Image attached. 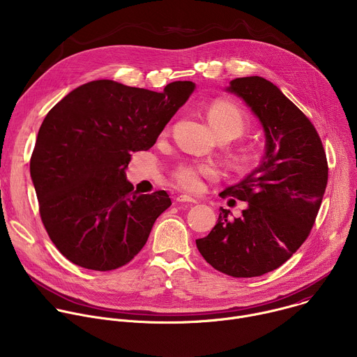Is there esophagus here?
I'll use <instances>...</instances> for the list:
<instances>
[{
	"label": "esophagus",
	"instance_id": "34e87169",
	"mask_svg": "<svg viewBox=\"0 0 357 357\" xmlns=\"http://www.w3.org/2000/svg\"><path fill=\"white\" fill-rule=\"evenodd\" d=\"M176 202L178 203H197L196 199H193V197H190L188 195H178L176 196Z\"/></svg>",
	"mask_w": 357,
	"mask_h": 357
}]
</instances>
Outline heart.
<instances>
[{
  "label": "heart",
  "instance_id": "heart-1",
  "mask_svg": "<svg viewBox=\"0 0 357 357\" xmlns=\"http://www.w3.org/2000/svg\"><path fill=\"white\" fill-rule=\"evenodd\" d=\"M208 119L220 139L226 141L238 138L248 127L245 113L226 100L213 101L208 109ZM256 157V149L251 146H241L237 149L234 160L237 164L247 167L254 162ZM213 176L215 169L208 164H181L172 174L175 183L189 192H200L205 185L203 181Z\"/></svg>",
  "mask_w": 357,
  "mask_h": 357
}]
</instances>
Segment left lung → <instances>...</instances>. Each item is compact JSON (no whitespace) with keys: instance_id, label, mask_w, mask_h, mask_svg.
Segmentation results:
<instances>
[{"instance_id":"left-lung-1","label":"left lung","mask_w":357,"mask_h":357,"mask_svg":"<svg viewBox=\"0 0 357 357\" xmlns=\"http://www.w3.org/2000/svg\"><path fill=\"white\" fill-rule=\"evenodd\" d=\"M229 90L260 119L266 154L250 175L220 193L248 203L241 216L231 219L220 208L216 226L196 245L215 270L250 278L281 267L308 238L326 189L328 161L314 124L271 82L237 77Z\"/></svg>"}]
</instances>
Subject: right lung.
<instances>
[{
  "mask_svg": "<svg viewBox=\"0 0 357 357\" xmlns=\"http://www.w3.org/2000/svg\"><path fill=\"white\" fill-rule=\"evenodd\" d=\"M193 87L172 82L157 93L94 80L49 110L31 157V176L46 233L69 261L112 271L141 251L172 202L165 190H134L126 169L131 152L155 144Z\"/></svg>",
  "mask_w": 357,
  "mask_h": 357,
  "instance_id": "right-lung-1",
  "label": "right lung"
}]
</instances>
